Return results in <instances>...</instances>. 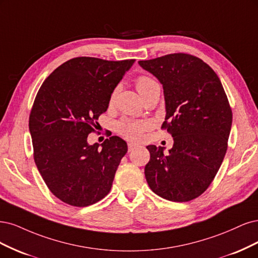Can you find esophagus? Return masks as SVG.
<instances>
[{
    "label": "esophagus",
    "mask_w": 258,
    "mask_h": 258,
    "mask_svg": "<svg viewBox=\"0 0 258 258\" xmlns=\"http://www.w3.org/2000/svg\"><path fill=\"white\" fill-rule=\"evenodd\" d=\"M138 146L137 145H135V144H133V143H128L127 144V148H128V151L131 152V151H133L134 150V149H136Z\"/></svg>",
    "instance_id": "1"
}]
</instances>
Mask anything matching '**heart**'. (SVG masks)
Wrapping results in <instances>:
<instances>
[{"mask_svg":"<svg viewBox=\"0 0 258 258\" xmlns=\"http://www.w3.org/2000/svg\"><path fill=\"white\" fill-rule=\"evenodd\" d=\"M156 82L148 76H140L136 80V88L138 92H143L144 90L156 86ZM117 94V90H114L110 96V103L113 102V99ZM117 128L120 134L125 136L128 139L139 140L143 136V133L148 128V124L144 121H133V120H122L118 123Z\"/></svg>","mask_w":258,"mask_h":258,"instance_id":"1","label":"heart"}]
</instances>
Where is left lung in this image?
<instances>
[{
	"mask_svg": "<svg viewBox=\"0 0 258 258\" xmlns=\"http://www.w3.org/2000/svg\"><path fill=\"white\" fill-rule=\"evenodd\" d=\"M164 90L162 128L173 146H148L145 176L155 194L171 202H188L211 184L227 150L232 113L218 75L203 60L186 53L139 61Z\"/></svg>",
	"mask_w": 258,
	"mask_h": 258,
	"instance_id": "8db88e82",
	"label": "left lung"
}]
</instances>
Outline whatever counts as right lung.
Segmentation results:
<instances>
[{
    "instance_id": "1",
    "label": "right lung",
    "mask_w": 258,
    "mask_h": 258,
    "mask_svg": "<svg viewBox=\"0 0 258 258\" xmlns=\"http://www.w3.org/2000/svg\"><path fill=\"white\" fill-rule=\"evenodd\" d=\"M134 62L75 57L38 91L29 119L34 161L50 192L65 204L87 207L109 193L127 145L118 136L89 145L88 135Z\"/></svg>"
}]
</instances>
